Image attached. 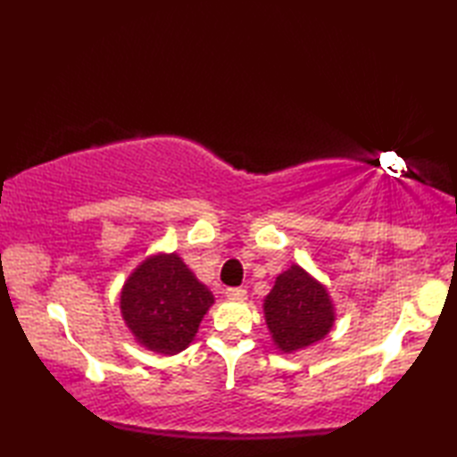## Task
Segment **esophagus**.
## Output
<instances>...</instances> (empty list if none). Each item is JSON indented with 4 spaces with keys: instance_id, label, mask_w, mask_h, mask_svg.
<instances>
[{
    "instance_id": "34e87169",
    "label": "esophagus",
    "mask_w": 457,
    "mask_h": 457,
    "mask_svg": "<svg viewBox=\"0 0 457 457\" xmlns=\"http://www.w3.org/2000/svg\"><path fill=\"white\" fill-rule=\"evenodd\" d=\"M226 296L231 300H245L247 290L241 287H234V288H226Z\"/></svg>"
}]
</instances>
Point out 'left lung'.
I'll return each mask as SVG.
<instances>
[{
	"label": "left lung",
	"instance_id": "left-lung-1",
	"mask_svg": "<svg viewBox=\"0 0 457 457\" xmlns=\"http://www.w3.org/2000/svg\"><path fill=\"white\" fill-rule=\"evenodd\" d=\"M263 312L273 342L283 353H295L324 339L336 320L328 288L298 265L277 277L265 296Z\"/></svg>",
	"mask_w": 457,
	"mask_h": 457
}]
</instances>
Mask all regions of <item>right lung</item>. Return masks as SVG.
Listing matches in <instances>:
<instances>
[{
	"mask_svg": "<svg viewBox=\"0 0 457 457\" xmlns=\"http://www.w3.org/2000/svg\"><path fill=\"white\" fill-rule=\"evenodd\" d=\"M213 295L177 253L145 259L125 280L120 296L125 324L149 352L174 355L198 332Z\"/></svg>",
	"mask_w": 457,
	"mask_h": 457,
	"instance_id": "1",
	"label": "right lung"
}]
</instances>
